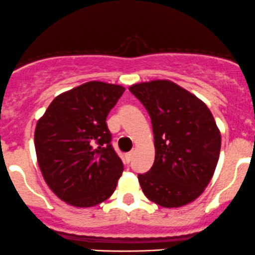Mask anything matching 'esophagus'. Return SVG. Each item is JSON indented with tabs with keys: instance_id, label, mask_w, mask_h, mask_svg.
Returning <instances> with one entry per match:
<instances>
[{
	"instance_id": "1",
	"label": "esophagus",
	"mask_w": 255,
	"mask_h": 255,
	"mask_svg": "<svg viewBox=\"0 0 255 255\" xmlns=\"http://www.w3.org/2000/svg\"><path fill=\"white\" fill-rule=\"evenodd\" d=\"M132 155H133V151H128V153L125 154V160H127V162L131 161V159H132Z\"/></svg>"
}]
</instances>
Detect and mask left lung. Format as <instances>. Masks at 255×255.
Wrapping results in <instances>:
<instances>
[{
	"mask_svg": "<svg viewBox=\"0 0 255 255\" xmlns=\"http://www.w3.org/2000/svg\"><path fill=\"white\" fill-rule=\"evenodd\" d=\"M151 119L155 160L138 174L144 195L162 207L193 202L212 179L219 159L220 131L208 107L166 79L128 88Z\"/></svg>",
	"mask_w": 255,
	"mask_h": 255,
	"instance_id": "1",
	"label": "left lung"
}]
</instances>
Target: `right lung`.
I'll use <instances>...</instances> for the list:
<instances>
[{"instance_id": "1", "label": "right lung", "mask_w": 255, "mask_h": 255, "mask_svg": "<svg viewBox=\"0 0 255 255\" xmlns=\"http://www.w3.org/2000/svg\"><path fill=\"white\" fill-rule=\"evenodd\" d=\"M125 91L88 82L60 94L37 122L35 148L43 178L59 199L93 207L114 193L124 165L106 118Z\"/></svg>"}]
</instances>
